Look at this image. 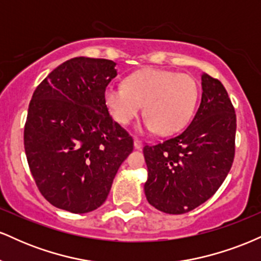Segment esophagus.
<instances>
[{"instance_id":"1","label":"esophagus","mask_w":261,"mask_h":261,"mask_svg":"<svg viewBox=\"0 0 261 261\" xmlns=\"http://www.w3.org/2000/svg\"><path fill=\"white\" fill-rule=\"evenodd\" d=\"M134 147L136 149L142 148V141L139 139H134Z\"/></svg>"}]
</instances>
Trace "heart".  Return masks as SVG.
<instances>
[{
  "label": "heart",
  "instance_id": "b5f03b06",
  "mask_svg": "<svg viewBox=\"0 0 261 261\" xmlns=\"http://www.w3.org/2000/svg\"><path fill=\"white\" fill-rule=\"evenodd\" d=\"M197 97V85L189 74L146 68L127 76L124 87H108L104 103L120 125H128L136 119L143 106L147 118L141 130L172 135L190 120Z\"/></svg>",
  "mask_w": 261,
  "mask_h": 261
}]
</instances>
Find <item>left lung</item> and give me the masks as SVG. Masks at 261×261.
Instances as JSON below:
<instances>
[{
    "label": "left lung",
    "instance_id": "1",
    "mask_svg": "<svg viewBox=\"0 0 261 261\" xmlns=\"http://www.w3.org/2000/svg\"><path fill=\"white\" fill-rule=\"evenodd\" d=\"M199 109L182 133L143 147L147 201L170 215L187 214L214 195L234 160L237 119L226 88L201 76Z\"/></svg>",
    "mask_w": 261,
    "mask_h": 261
}]
</instances>
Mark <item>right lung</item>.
Instances as JSON below:
<instances>
[{
  "instance_id": "add662e5",
  "label": "right lung",
  "mask_w": 261,
  "mask_h": 261,
  "mask_svg": "<svg viewBox=\"0 0 261 261\" xmlns=\"http://www.w3.org/2000/svg\"><path fill=\"white\" fill-rule=\"evenodd\" d=\"M115 62L73 58L37 87L24 126L29 169L55 207L87 214L106 201L133 137L113 120L104 92Z\"/></svg>"
}]
</instances>
